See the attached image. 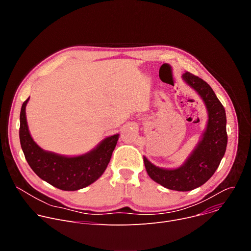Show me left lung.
Segmentation results:
<instances>
[{
    "label": "left lung",
    "mask_w": 251,
    "mask_h": 251,
    "mask_svg": "<svg viewBox=\"0 0 251 251\" xmlns=\"http://www.w3.org/2000/svg\"><path fill=\"white\" fill-rule=\"evenodd\" d=\"M182 78L200 95L205 105V129L195 149L180 167L160 168L145 156L144 164L149 176L156 183L169 190L188 192L203 185L217 171L226 150L227 134L226 110L211 87L190 73L184 74Z\"/></svg>",
    "instance_id": "1"
}]
</instances>
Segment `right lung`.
Returning <instances> with one entry per match:
<instances>
[{
    "label": "right lung",
    "mask_w": 251,
    "mask_h": 251,
    "mask_svg": "<svg viewBox=\"0 0 251 251\" xmlns=\"http://www.w3.org/2000/svg\"><path fill=\"white\" fill-rule=\"evenodd\" d=\"M23 103L20 114V141L25 160L42 180L62 191L83 189L102 176L108 166L116 147L119 134L104 138L89 152L78 156H64L42 149L30 136L25 106Z\"/></svg>",
    "instance_id": "add662e5"
}]
</instances>
